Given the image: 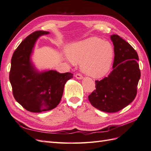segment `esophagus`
<instances>
[{
  "mask_svg": "<svg viewBox=\"0 0 151 151\" xmlns=\"http://www.w3.org/2000/svg\"><path fill=\"white\" fill-rule=\"evenodd\" d=\"M75 77H76V78L78 79V80H82L83 78V76L81 75L80 74H79V73H78V74H76L75 75Z\"/></svg>",
  "mask_w": 151,
  "mask_h": 151,
  "instance_id": "esophagus-1",
  "label": "esophagus"
}]
</instances>
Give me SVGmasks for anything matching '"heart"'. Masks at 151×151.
Returning <instances> with one entry per match:
<instances>
[{
  "label": "heart",
  "mask_w": 151,
  "mask_h": 151,
  "mask_svg": "<svg viewBox=\"0 0 151 151\" xmlns=\"http://www.w3.org/2000/svg\"><path fill=\"white\" fill-rule=\"evenodd\" d=\"M68 54L71 63H81L82 71L94 78L108 74L114 57L112 45L97 37H88L70 45Z\"/></svg>",
  "instance_id": "1"
}]
</instances>
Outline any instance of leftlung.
I'll return each mask as SVG.
<instances>
[{
	"label": "left lung",
	"instance_id": "left-lung-1",
	"mask_svg": "<svg viewBox=\"0 0 151 151\" xmlns=\"http://www.w3.org/2000/svg\"><path fill=\"white\" fill-rule=\"evenodd\" d=\"M114 46L113 70L107 77L96 81V89L88 96L91 105L105 112L114 113L132 102L140 78L137 52L116 34L110 36Z\"/></svg>",
	"mask_w": 151,
	"mask_h": 151
}]
</instances>
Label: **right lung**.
<instances>
[{
  "label": "right lung",
  "instance_id": "add662e5",
  "mask_svg": "<svg viewBox=\"0 0 151 151\" xmlns=\"http://www.w3.org/2000/svg\"><path fill=\"white\" fill-rule=\"evenodd\" d=\"M49 32L38 30L27 37L15 50L11 59L9 81L16 101L31 112L51 110L59 105L65 83L72 78L71 73L55 70L39 71L32 60L37 39Z\"/></svg>",
  "mask_w": 151,
  "mask_h": 151
}]
</instances>
